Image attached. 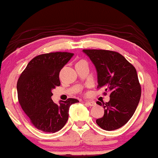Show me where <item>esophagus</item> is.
Instances as JSON below:
<instances>
[{"mask_svg": "<svg viewBox=\"0 0 158 158\" xmlns=\"http://www.w3.org/2000/svg\"><path fill=\"white\" fill-rule=\"evenodd\" d=\"M85 103L88 106H90V107H94V106L96 105V102H86Z\"/></svg>", "mask_w": 158, "mask_h": 158, "instance_id": "obj_1", "label": "esophagus"}]
</instances>
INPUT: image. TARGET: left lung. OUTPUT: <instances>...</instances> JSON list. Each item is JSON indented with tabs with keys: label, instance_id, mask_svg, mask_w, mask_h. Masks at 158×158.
Returning a JSON list of instances; mask_svg holds the SVG:
<instances>
[{
	"label": "left lung",
	"instance_id": "obj_1",
	"mask_svg": "<svg viewBox=\"0 0 158 158\" xmlns=\"http://www.w3.org/2000/svg\"><path fill=\"white\" fill-rule=\"evenodd\" d=\"M82 51L96 67L98 88L103 87L105 92L110 93L109 102L103 104L97 102L103 106L104 114L96 120V123L107 131L121 128L133 115L141 96L135 68L115 51L96 49Z\"/></svg>",
	"mask_w": 158,
	"mask_h": 158
}]
</instances>
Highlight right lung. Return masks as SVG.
Returning <instances> with one entry per match:
<instances>
[{
	"label": "right lung",
	"instance_id": "right-lung-1",
	"mask_svg": "<svg viewBox=\"0 0 158 158\" xmlns=\"http://www.w3.org/2000/svg\"><path fill=\"white\" fill-rule=\"evenodd\" d=\"M73 56L68 52L38 55L28 62L19 77V103L38 130L52 133L60 130L68 119L70 106L79 102L76 98H68L56 104L51 99V90L60 85L61 69Z\"/></svg>",
	"mask_w": 158,
	"mask_h": 158
}]
</instances>
